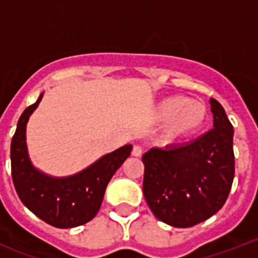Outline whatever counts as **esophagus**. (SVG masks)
Masks as SVG:
<instances>
[{"label": "esophagus", "mask_w": 258, "mask_h": 258, "mask_svg": "<svg viewBox=\"0 0 258 258\" xmlns=\"http://www.w3.org/2000/svg\"><path fill=\"white\" fill-rule=\"evenodd\" d=\"M142 153H143V150H142L141 146H134L133 151H131V154H133V157H141Z\"/></svg>", "instance_id": "1"}]
</instances>
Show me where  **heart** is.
<instances>
[{
	"instance_id": "1",
	"label": "heart",
	"mask_w": 258,
	"mask_h": 258,
	"mask_svg": "<svg viewBox=\"0 0 258 258\" xmlns=\"http://www.w3.org/2000/svg\"><path fill=\"white\" fill-rule=\"evenodd\" d=\"M209 119L208 107L191 97L170 96L158 103L154 120L165 124L163 138L167 143H176L196 135Z\"/></svg>"
}]
</instances>
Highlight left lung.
Returning <instances> with one entry per match:
<instances>
[{
  "mask_svg": "<svg viewBox=\"0 0 258 258\" xmlns=\"http://www.w3.org/2000/svg\"><path fill=\"white\" fill-rule=\"evenodd\" d=\"M213 128L182 145L153 147L142 157L143 194L158 220L190 228L216 214L228 200L234 178L232 123L210 99Z\"/></svg>",
  "mask_w": 258,
  "mask_h": 258,
  "instance_id": "obj_1",
  "label": "left lung"
}]
</instances>
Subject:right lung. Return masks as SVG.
<instances>
[{"instance_id":"right-lung-1","label":"right lung","mask_w":258,"mask_h":258,"mask_svg":"<svg viewBox=\"0 0 258 258\" xmlns=\"http://www.w3.org/2000/svg\"><path fill=\"white\" fill-rule=\"evenodd\" d=\"M41 93L18 119L10 145L12 176L20 200L30 212L54 228L68 229L87 224L96 216L107 184L130 157L133 146L125 145L105 154L83 171L70 176H52L36 169L26 147V124L38 107Z\"/></svg>"}]
</instances>
